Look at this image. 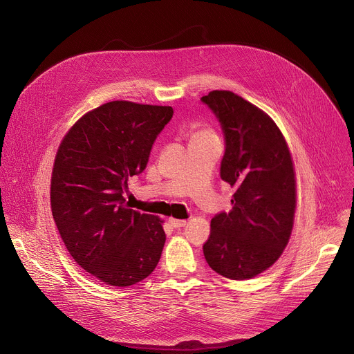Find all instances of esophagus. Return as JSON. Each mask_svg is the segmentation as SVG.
I'll list each match as a JSON object with an SVG mask.
<instances>
[{
	"mask_svg": "<svg viewBox=\"0 0 354 354\" xmlns=\"http://www.w3.org/2000/svg\"><path fill=\"white\" fill-rule=\"evenodd\" d=\"M169 224L174 227V228H180V227H185L187 224L186 220H178V218H169L168 220Z\"/></svg>",
	"mask_w": 354,
	"mask_h": 354,
	"instance_id": "esophagus-1",
	"label": "esophagus"
}]
</instances>
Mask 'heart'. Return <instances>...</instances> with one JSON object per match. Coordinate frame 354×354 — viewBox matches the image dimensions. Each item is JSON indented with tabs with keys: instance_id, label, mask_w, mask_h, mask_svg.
Returning <instances> with one entry per match:
<instances>
[{
	"instance_id": "obj_1",
	"label": "heart",
	"mask_w": 354,
	"mask_h": 354,
	"mask_svg": "<svg viewBox=\"0 0 354 354\" xmlns=\"http://www.w3.org/2000/svg\"><path fill=\"white\" fill-rule=\"evenodd\" d=\"M206 140H217L216 133L210 127H200L193 131L192 141H206Z\"/></svg>"
}]
</instances>
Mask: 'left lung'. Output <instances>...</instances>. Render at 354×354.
<instances>
[{"mask_svg":"<svg viewBox=\"0 0 354 354\" xmlns=\"http://www.w3.org/2000/svg\"><path fill=\"white\" fill-rule=\"evenodd\" d=\"M201 100L225 136L221 179L235 187L230 213L212 220L203 245L209 266L232 280L268 270L291 236L297 206L294 164L274 120L231 91H212Z\"/></svg>","mask_w":354,"mask_h":354,"instance_id":"8db88e82","label":"left lung"}]
</instances>
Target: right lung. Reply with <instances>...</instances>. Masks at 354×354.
<instances>
[{"label": "right lung", "mask_w": 354, "mask_h": 354, "mask_svg": "<svg viewBox=\"0 0 354 354\" xmlns=\"http://www.w3.org/2000/svg\"><path fill=\"white\" fill-rule=\"evenodd\" d=\"M172 115L171 106L112 100L80 118L59 145L52 214L73 259L105 284L133 286L160 262L164 220L130 209L123 193Z\"/></svg>", "instance_id": "obj_1"}]
</instances>
